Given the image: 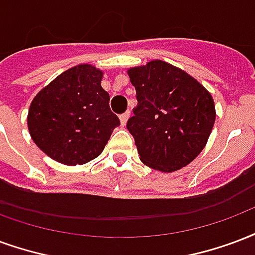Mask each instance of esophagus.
I'll use <instances>...</instances> for the list:
<instances>
[{
  "mask_svg": "<svg viewBox=\"0 0 255 255\" xmlns=\"http://www.w3.org/2000/svg\"><path fill=\"white\" fill-rule=\"evenodd\" d=\"M128 118H129V112H126V113H123V115H120V122H122L123 126H126V124H127Z\"/></svg>",
  "mask_w": 255,
  "mask_h": 255,
  "instance_id": "obj_1",
  "label": "esophagus"
}]
</instances>
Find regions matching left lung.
<instances>
[{"instance_id": "obj_1", "label": "left lung", "mask_w": 255, "mask_h": 255, "mask_svg": "<svg viewBox=\"0 0 255 255\" xmlns=\"http://www.w3.org/2000/svg\"><path fill=\"white\" fill-rule=\"evenodd\" d=\"M137 105L127 128L140 161L155 170H178L207 144L216 113L212 96L184 70L163 60L128 70Z\"/></svg>"}]
</instances>
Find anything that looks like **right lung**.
Instances as JSON below:
<instances>
[{
	"label": "right lung",
	"mask_w": 255,
	"mask_h": 255,
	"mask_svg": "<svg viewBox=\"0 0 255 255\" xmlns=\"http://www.w3.org/2000/svg\"><path fill=\"white\" fill-rule=\"evenodd\" d=\"M103 71L75 66L41 89L28 112V129L47 155L63 165H84L103 152L120 120L101 88Z\"/></svg>",
	"instance_id": "right-lung-1"
}]
</instances>
